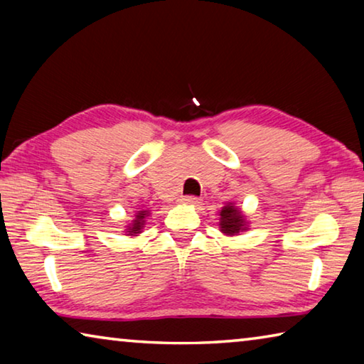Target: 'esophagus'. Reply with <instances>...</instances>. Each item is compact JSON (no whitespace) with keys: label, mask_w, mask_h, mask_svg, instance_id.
Listing matches in <instances>:
<instances>
[{"label":"esophagus","mask_w":364,"mask_h":364,"mask_svg":"<svg viewBox=\"0 0 364 364\" xmlns=\"http://www.w3.org/2000/svg\"><path fill=\"white\" fill-rule=\"evenodd\" d=\"M181 202H183V204H188V205H197V204H200V199H199V197H196V196H186V197H183Z\"/></svg>","instance_id":"obj_1"}]
</instances>
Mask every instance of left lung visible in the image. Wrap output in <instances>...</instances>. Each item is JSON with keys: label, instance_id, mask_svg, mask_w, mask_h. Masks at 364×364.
I'll return each mask as SVG.
<instances>
[{"label": "left lung", "instance_id": "obj_1", "mask_svg": "<svg viewBox=\"0 0 364 364\" xmlns=\"http://www.w3.org/2000/svg\"><path fill=\"white\" fill-rule=\"evenodd\" d=\"M220 230L221 232L228 234V236H234V234L247 230V221H245L242 212L237 207H234L231 202L221 208Z\"/></svg>", "mask_w": 364, "mask_h": 364}]
</instances>
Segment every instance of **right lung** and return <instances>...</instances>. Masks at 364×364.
Here are the masks:
<instances>
[{
	"label": "right lung",
	"mask_w": 364,
	"mask_h": 364,
	"mask_svg": "<svg viewBox=\"0 0 364 364\" xmlns=\"http://www.w3.org/2000/svg\"><path fill=\"white\" fill-rule=\"evenodd\" d=\"M149 215V210H139L136 215H134V220L133 223L127 228V232L130 234V236H136V234L141 232L144 226V218Z\"/></svg>",
	"instance_id": "obj_1"
}]
</instances>
